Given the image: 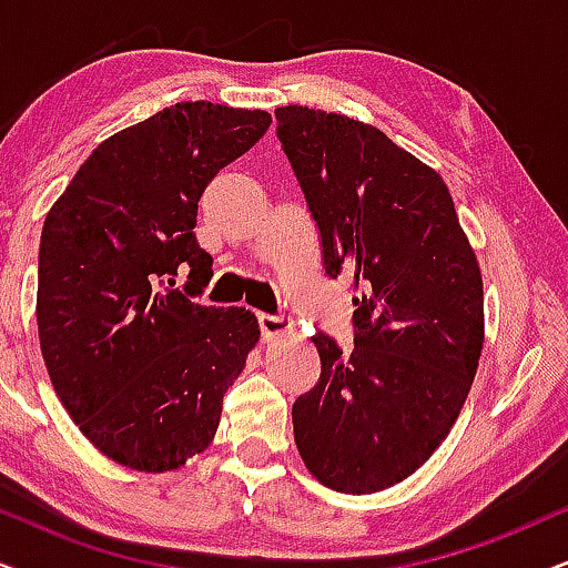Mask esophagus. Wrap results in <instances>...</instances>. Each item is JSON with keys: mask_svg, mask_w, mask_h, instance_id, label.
<instances>
[{"mask_svg": "<svg viewBox=\"0 0 568 568\" xmlns=\"http://www.w3.org/2000/svg\"><path fill=\"white\" fill-rule=\"evenodd\" d=\"M256 320H260V329H262L264 341H272V337L291 333V329H293V320L285 317V314L260 312V314H256Z\"/></svg>", "mask_w": 568, "mask_h": 568, "instance_id": "34e87169", "label": "esophagus"}]
</instances>
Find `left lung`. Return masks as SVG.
<instances>
[{
    "label": "left lung",
    "mask_w": 568,
    "mask_h": 568,
    "mask_svg": "<svg viewBox=\"0 0 568 568\" xmlns=\"http://www.w3.org/2000/svg\"><path fill=\"white\" fill-rule=\"evenodd\" d=\"M277 139L322 239L354 277V348L320 329L317 385L293 404L306 469L337 493L414 475L454 427L483 354V275L448 185L377 128L277 106Z\"/></svg>",
    "instance_id": "8db88e82"
}]
</instances>
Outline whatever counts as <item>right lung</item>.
<instances>
[{"instance_id": "add662e5", "label": "right lung", "mask_w": 568, "mask_h": 568, "mask_svg": "<svg viewBox=\"0 0 568 568\" xmlns=\"http://www.w3.org/2000/svg\"><path fill=\"white\" fill-rule=\"evenodd\" d=\"M270 123L262 110L168 106L99 143L47 214L41 354L62 406L112 462L170 471L217 433L260 322L193 304L212 280L193 227L212 178Z\"/></svg>"}]
</instances>
